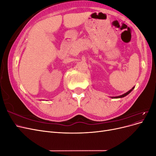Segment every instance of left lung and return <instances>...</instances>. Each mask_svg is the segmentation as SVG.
<instances>
[{
  "label": "left lung",
  "instance_id": "obj_1",
  "mask_svg": "<svg viewBox=\"0 0 156 156\" xmlns=\"http://www.w3.org/2000/svg\"><path fill=\"white\" fill-rule=\"evenodd\" d=\"M134 88V87H133V88H132V89H131L130 90H129L128 92H126V93H125L124 94H122V95H121V96H117V97H113L112 98H123V97H125L126 96H127V94H129L132 90H133V89Z\"/></svg>",
  "mask_w": 156,
  "mask_h": 156
}]
</instances>
